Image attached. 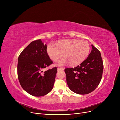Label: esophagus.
Listing matches in <instances>:
<instances>
[{"label": "esophagus", "mask_w": 120, "mask_h": 120, "mask_svg": "<svg viewBox=\"0 0 120 120\" xmlns=\"http://www.w3.org/2000/svg\"><path fill=\"white\" fill-rule=\"evenodd\" d=\"M64 68H57V71H64Z\"/></svg>", "instance_id": "obj_1"}]
</instances>
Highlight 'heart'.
<instances>
[{
  "mask_svg": "<svg viewBox=\"0 0 120 120\" xmlns=\"http://www.w3.org/2000/svg\"><path fill=\"white\" fill-rule=\"evenodd\" d=\"M90 50V46L88 42L76 39L61 40L56 44L50 43L46 49L48 55L53 61L59 60L64 53L65 57L56 64L60 66L68 64L72 66L79 64L88 56Z\"/></svg>",
  "mask_w": 120,
  "mask_h": 120,
  "instance_id": "1",
  "label": "heart"
}]
</instances>
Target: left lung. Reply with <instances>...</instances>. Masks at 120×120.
Returning <instances> with one entry per match:
<instances>
[{"mask_svg": "<svg viewBox=\"0 0 120 120\" xmlns=\"http://www.w3.org/2000/svg\"><path fill=\"white\" fill-rule=\"evenodd\" d=\"M103 68L101 52L92 45L91 52L86 60L74 68H65L69 89L80 95L91 93L99 85Z\"/></svg>", "mask_w": 120, "mask_h": 120, "instance_id": "left-lung-1", "label": "left lung"}]
</instances>
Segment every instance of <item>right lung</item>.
<instances>
[{"instance_id":"add662e5","label":"right lung","mask_w":120,"mask_h":120,"mask_svg":"<svg viewBox=\"0 0 120 120\" xmlns=\"http://www.w3.org/2000/svg\"><path fill=\"white\" fill-rule=\"evenodd\" d=\"M47 46L41 40L30 42L18 59L17 75L22 89L30 95L41 97L52 90L57 68L43 71L52 61L46 51Z\"/></svg>"}]
</instances>
